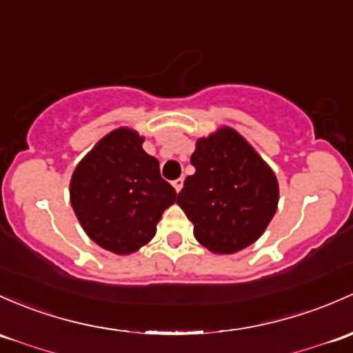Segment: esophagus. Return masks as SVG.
Instances as JSON below:
<instances>
[{"label":"esophagus","instance_id":"34e87169","mask_svg":"<svg viewBox=\"0 0 353 353\" xmlns=\"http://www.w3.org/2000/svg\"><path fill=\"white\" fill-rule=\"evenodd\" d=\"M172 186H174V189H176L177 192H179L181 189H183V186H184V179H183V177H179V179L172 181Z\"/></svg>","mask_w":353,"mask_h":353}]
</instances>
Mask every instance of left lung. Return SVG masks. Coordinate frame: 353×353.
Returning a JSON list of instances; mask_svg holds the SVG:
<instances>
[{
  "label": "left lung",
  "instance_id": "1",
  "mask_svg": "<svg viewBox=\"0 0 353 353\" xmlns=\"http://www.w3.org/2000/svg\"><path fill=\"white\" fill-rule=\"evenodd\" d=\"M196 172L177 194L194 239L213 254H235L257 242L279 203L269 164L236 130L221 127L196 142Z\"/></svg>",
  "mask_w": 353,
  "mask_h": 353
}]
</instances>
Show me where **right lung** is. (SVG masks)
Returning a JSON list of instances; mask_svg holds the SVG:
<instances>
[{"mask_svg":"<svg viewBox=\"0 0 353 353\" xmlns=\"http://www.w3.org/2000/svg\"><path fill=\"white\" fill-rule=\"evenodd\" d=\"M143 137L120 127L103 137L76 165L70 205L92 242L128 255L154 239L162 213L177 192L161 177L159 161L142 148Z\"/></svg>","mask_w":353,"mask_h":353,"instance_id":"right-lung-1","label":"right lung"}]
</instances>
